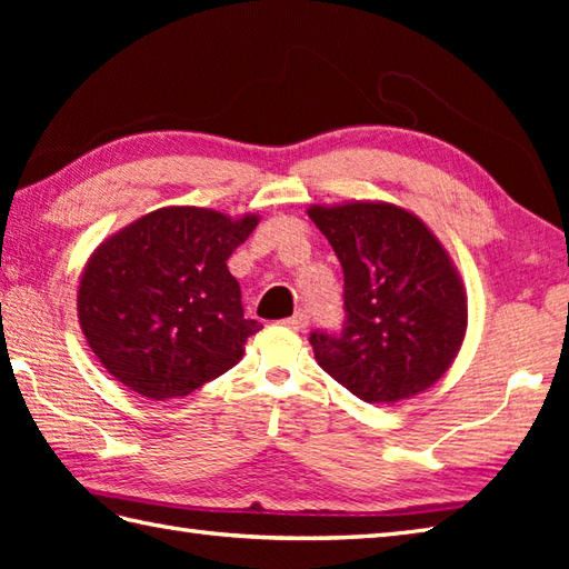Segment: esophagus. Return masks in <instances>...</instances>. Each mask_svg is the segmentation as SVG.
I'll list each match as a JSON object with an SVG mask.
<instances>
[{"label":"esophagus","mask_w":569,"mask_h":569,"mask_svg":"<svg viewBox=\"0 0 569 569\" xmlns=\"http://www.w3.org/2000/svg\"><path fill=\"white\" fill-rule=\"evenodd\" d=\"M288 328L291 330H296V332H303L306 328H308V322H310V318H308V312L306 310H296V316H291L288 320H283Z\"/></svg>","instance_id":"1"}]
</instances>
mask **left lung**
I'll list each match as a JSON object with an SVG mask.
<instances>
[{"label":"left lung","instance_id":"obj_1","mask_svg":"<svg viewBox=\"0 0 569 569\" xmlns=\"http://www.w3.org/2000/svg\"><path fill=\"white\" fill-rule=\"evenodd\" d=\"M340 259L345 322L312 330L318 365L367 403H396L438 381L467 330V298L440 241L383 202L310 208Z\"/></svg>","mask_w":569,"mask_h":569}]
</instances>
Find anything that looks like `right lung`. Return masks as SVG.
Returning <instances> with one entry per match:
<instances>
[{
  "mask_svg": "<svg viewBox=\"0 0 569 569\" xmlns=\"http://www.w3.org/2000/svg\"><path fill=\"white\" fill-rule=\"evenodd\" d=\"M257 224L253 214L163 208L92 253L78 288L80 328L117 381L163 401L237 365L261 322L244 318L227 259Z\"/></svg>",
  "mask_w": 569,
  "mask_h": 569,
  "instance_id": "right-lung-1",
  "label": "right lung"
}]
</instances>
